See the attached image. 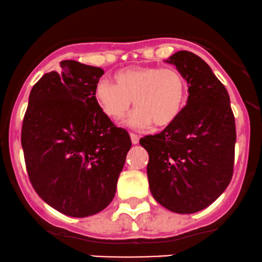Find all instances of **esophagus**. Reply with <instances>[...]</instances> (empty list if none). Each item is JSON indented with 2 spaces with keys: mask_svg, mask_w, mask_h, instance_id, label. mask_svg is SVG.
Here are the masks:
<instances>
[{
  "mask_svg": "<svg viewBox=\"0 0 262 262\" xmlns=\"http://www.w3.org/2000/svg\"><path fill=\"white\" fill-rule=\"evenodd\" d=\"M130 137H131V141H132V144H139V141H140V136L139 135H136V134H130Z\"/></svg>",
  "mask_w": 262,
  "mask_h": 262,
  "instance_id": "34e87169",
  "label": "esophagus"
}]
</instances>
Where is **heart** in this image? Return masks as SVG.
<instances>
[{"label": "heart", "mask_w": 262, "mask_h": 262, "mask_svg": "<svg viewBox=\"0 0 262 262\" xmlns=\"http://www.w3.org/2000/svg\"><path fill=\"white\" fill-rule=\"evenodd\" d=\"M94 101L102 113L112 121H121L132 106L136 111L128 123L145 128L171 125L187 97V82L172 67H130L115 74V83L101 79L94 87Z\"/></svg>", "instance_id": "heart-1"}]
</instances>
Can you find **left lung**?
I'll use <instances>...</instances> for the list:
<instances>
[{"label": "left lung", "instance_id": "8db88e82", "mask_svg": "<svg viewBox=\"0 0 262 262\" xmlns=\"http://www.w3.org/2000/svg\"><path fill=\"white\" fill-rule=\"evenodd\" d=\"M166 61L187 80V106L171 125L140 144L149 152L154 198L169 211L189 214L207 208L230 184L236 125L228 92L203 59L182 50Z\"/></svg>", "mask_w": 262, "mask_h": 262}]
</instances>
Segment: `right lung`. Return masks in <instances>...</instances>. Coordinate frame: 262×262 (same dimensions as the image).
I'll return each mask as SVG.
<instances>
[{
  "label": "right lung",
  "mask_w": 262,
  "mask_h": 262,
  "mask_svg": "<svg viewBox=\"0 0 262 262\" xmlns=\"http://www.w3.org/2000/svg\"><path fill=\"white\" fill-rule=\"evenodd\" d=\"M103 69L75 60L42 75L32 87L21 145L35 191L71 217L106 208L131 147L125 128L102 113L93 92Z\"/></svg>",
  "instance_id": "obj_1"
}]
</instances>
